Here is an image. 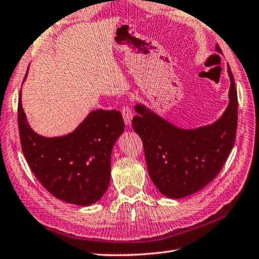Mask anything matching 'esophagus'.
<instances>
[{
  "mask_svg": "<svg viewBox=\"0 0 259 259\" xmlns=\"http://www.w3.org/2000/svg\"><path fill=\"white\" fill-rule=\"evenodd\" d=\"M122 115L124 118V122L126 125L132 124V119H133V114H132V110L128 106H124L122 108Z\"/></svg>",
  "mask_w": 259,
  "mask_h": 259,
  "instance_id": "1",
  "label": "esophagus"
}]
</instances>
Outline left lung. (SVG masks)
Listing matches in <instances>:
<instances>
[{"label": "left lung", "instance_id": "obj_1", "mask_svg": "<svg viewBox=\"0 0 259 259\" xmlns=\"http://www.w3.org/2000/svg\"><path fill=\"white\" fill-rule=\"evenodd\" d=\"M222 54V50L215 48ZM228 105L216 122L197 128L177 127L145 105L136 104L132 125L144 144L148 174L164 196L183 198L200 191L220 173L236 139L238 101L234 76Z\"/></svg>", "mask_w": 259, "mask_h": 259}]
</instances>
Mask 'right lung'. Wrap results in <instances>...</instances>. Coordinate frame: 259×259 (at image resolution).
Listing matches in <instances>:
<instances>
[{
    "label": "right lung",
    "mask_w": 259,
    "mask_h": 259,
    "mask_svg": "<svg viewBox=\"0 0 259 259\" xmlns=\"http://www.w3.org/2000/svg\"><path fill=\"white\" fill-rule=\"evenodd\" d=\"M28 67L24 81L27 77ZM17 120L22 151L42 185L63 202L89 206L100 200L111 182L112 149L124 132L118 111L95 110L72 133L45 137L34 132L22 106Z\"/></svg>",
    "instance_id": "right-lung-1"
}]
</instances>
